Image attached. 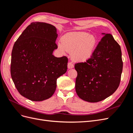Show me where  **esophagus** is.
Instances as JSON below:
<instances>
[{"label": "esophagus", "instance_id": "obj_1", "mask_svg": "<svg viewBox=\"0 0 133 133\" xmlns=\"http://www.w3.org/2000/svg\"><path fill=\"white\" fill-rule=\"evenodd\" d=\"M74 68V65L72 64L71 62H69L68 64V69H71V68Z\"/></svg>", "mask_w": 133, "mask_h": 133}]
</instances>
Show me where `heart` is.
Returning a JSON list of instances; mask_svg holds the SVG:
<instances>
[{
    "label": "heart",
    "mask_w": 133,
    "mask_h": 133,
    "mask_svg": "<svg viewBox=\"0 0 133 133\" xmlns=\"http://www.w3.org/2000/svg\"><path fill=\"white\" fill-rule=\"evenodd\" d=\"M62 44H58V48L63 53L66 51L72 53V58L77 62H86L93 54L97 43V39L93 35L84 31L71 32L64 35Z\"/></svg>",
    "instance_id": "obj_1"
}]
</instances>
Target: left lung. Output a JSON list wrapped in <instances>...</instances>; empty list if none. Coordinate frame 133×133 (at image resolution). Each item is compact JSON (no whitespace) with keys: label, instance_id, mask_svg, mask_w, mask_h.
<instances>
[{"label":"left lung","instance_id":"obj_1","mask_svg":"<svg viewBox=\"0 0 133 133\" xmlns=\"http://www.w3.org/2000/svg\"><path fill=\"white\" fill-rule=\"evenodd\" d=\"M102 34L91 58L74 66L78 73L76 94L90 103L102 101L113 94L119 85L123 70L120 45L110 34Z\"/></svg>","mask_w":133,"mask_h":133}]
</instances>
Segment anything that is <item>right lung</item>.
<instances>
[{"instance_id":"add662e5","label":"right lung","mask_w":133,"mask_h":133,"mask_svg":"<svg viewBox=\"0 0 133 133\" xmlns=\"http://www.w3.org/2000/svg\"><path fill=\"white\" fill-rule=\"evenodd\" d=\"M57 32L50 24L33 22L14 44L11 78L19 93L31 101L50 98L56 90L57 79L67 70L68 58L53 55L58 48Z\"/></svg>"}]
</instances>
